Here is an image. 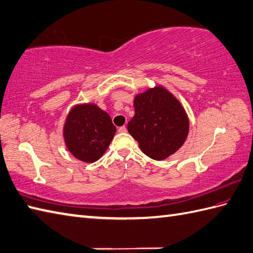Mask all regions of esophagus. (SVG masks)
Instances as JSON below:
<instances>
[{"label":"esophagus","instance_id":"esophagus-1","mask_svg":"<svg viewBox=\"0 0 253 253\" xmlns=\"http://www.w3.org/2000/svg\"><path fill=\"white\" fill-rule=\"evenodd\" d=\"M118 131H119L120 133H126V127L123 126H120L119 128H118Z\"/></svg>","mask_w":253,"mask_h":253}]
</instances>
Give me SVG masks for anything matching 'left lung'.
I'll list each match as a JSON object with an SVG mask.
<instances>
[{
	"mask_svg": "<svg viewBox=\"0 0 253 253\" xmlns=\"http://www.w3.org/2000/svg\"><path fill=\"white\" fill-rule=\"evenodd\" d=\"M135 115L127 131L136 139L143 153L162 160L181 147L187 137L189 122L182 105L166 88L157 86L136 95Z\"/></svg>",
	"mask_w": 253,
	"mask_h": 253,
	"instance_id": "8db88e82",
	"label": "left lung"
}]
</instances>
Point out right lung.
I'll return each mask as SVG.
<instances>
[{
  "label": "right lung",
  "mask_w": 253,
  "mask_h": 253,
  "mask_svg": "<svg viewBox=\"0 0 253 253\" xmlns=\"http://www.w3.org/2000/svg\"><path fill=\"white\" fill-rule=\"evenodd\" d=\"M117 131L107 112L94 104L77 106L65 123L67 147L77 159L94 162L107 150Z\"/></svg>",
  "instance_id": "add662e5"
}]
</instances>
